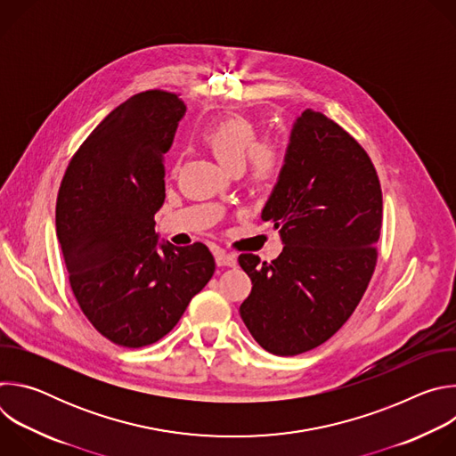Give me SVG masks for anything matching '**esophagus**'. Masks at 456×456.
<instances>
[{
    "instance_id": "obj_1",
    "label": "esophagus",
    "mask_w": 456,
    "mask_h": 456,
    "mask_svg": "<svg viewBox=\"0 0 456 456\" xmlns=\"http://www.w3.org/2000/svg\"><path fill=\"white\" fill-rule=\"evenodd\" d=\"M215 259L218 267H234L236 265V254L225 252L224 248L215 250Z\"/></svg>"
}]
</instances>
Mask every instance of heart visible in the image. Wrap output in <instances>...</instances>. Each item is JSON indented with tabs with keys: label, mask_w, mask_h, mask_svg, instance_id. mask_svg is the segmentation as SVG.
Masks as SVG:
<instances>
[{
	"label": "heart",
	"mask_w": 456,
	"mask_h": 456,
	"mask_svg": "<svg viewBox=\"0 0 456 456\" xmlns=\"http://www.w3.org/2000/svg\"><path fill=\"white\" fill-rule=\"evenodd\" d=\"M200 141L229 171L238 173L245 162L256 183L273 182L281 169V155L271 142H257L256 126L245 117H224L208 124Z\"/></svg>",
	"instance_id": "b5f03b06"
}]
</instances>
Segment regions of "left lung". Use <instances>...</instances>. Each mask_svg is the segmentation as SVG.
Returning <instances> with one entry per match:
<instances>
[{
    "instance_id": "8db88e82",
    "label": "left lung",
    "mask_w": 456,
    "mask_h": 456,
    "mask_svg": "<svg viewBox=\"0 0 456 456\" xmlns=\"http://www.w3.org/2000/svg\"><path fill=\"white\" fill-rule=\"evenodd\" d=\"M262 220L285 247L271 264L240 254L252 281L240 315L259 346L299 355L343 327L375 271L382 191L368 153L338 122L305 110Z\"/></svg>"
}]
</instances>
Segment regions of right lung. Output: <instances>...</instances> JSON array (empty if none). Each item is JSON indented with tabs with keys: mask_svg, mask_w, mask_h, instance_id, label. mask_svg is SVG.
<instances>
[{
	"mask_svg": "<svg viewBox=\"0 0 456 456\" xmlns=\"http://www.w3.org/2000/svg\"><path fill=\"white\" fill-rule=\"evenodd\" d=\"M185 104L148 90L117 106L83 142L62 176L55 227L72 292L95 330L141 348L173 330L215 274L204 243H159L166 199L164 153Z\"/></svg>",
	"mask_w": 456,
	"mask_h": 456,
	"instance_id": "obj_1",
	"label": "right lung"
}]
</instances>
